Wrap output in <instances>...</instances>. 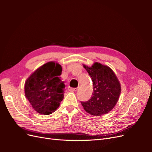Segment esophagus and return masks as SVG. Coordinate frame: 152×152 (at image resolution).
Returning a JSON list of instances; mask_svg holds the SVG:
<instances>
[{
    "label": "esophagus",
    "instance_id": "34e87169",
    "mask_svg": "<svg viewBox=\"0 0 152 152\" xmlns=\"http://www.w3.org/2000/svg\"><path fill=\"white\" fill-rule=\"evenodd\" d=\"M68 89L70 91H77V88H73V87H69Z\"/></svg>",
    "mask_w": 152,
    "mask_h": 152
}]
</instances>
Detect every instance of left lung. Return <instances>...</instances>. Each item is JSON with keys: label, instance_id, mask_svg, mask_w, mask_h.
<instances>
[{"label": "left lung", "instance_id": "left-lung-1", "mask_svg": "<svg viewBox=\"0 0 152 152\" xmlns=\"http://www.w3.org/2000/svg\"><path fill=\"white\" fill-rule=\"evenodd\" d=\"M93 83L90 99L81 102L86 111L95 116L103 115L113 108L121 94L120 83L114 72L107 66L95 63L91 67L84 65Z\"/></svg>", "mask_w": 152, "mask_h": 152}]
</instances>
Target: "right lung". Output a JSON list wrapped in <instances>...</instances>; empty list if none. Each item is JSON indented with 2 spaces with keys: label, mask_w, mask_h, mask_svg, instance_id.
<instances>
[{
  "label": "right lung",
  "mask_w": 152,
  "mask_h": 152,
  "mask_svg": "<svg viewBox=\"0 0 152 152\" xmlns=\"http://www.w3.org/2000/svg\"><path fill=\"white\" fill-rule=\"evenodd\" d=\"M61 72L60 65L49 62L39 68L26 80L25 96L38 113L49 115L59 107L65 88L61 79Z\"/></svg>",
  "instance_id": "add662e5"
}]
</instances>
